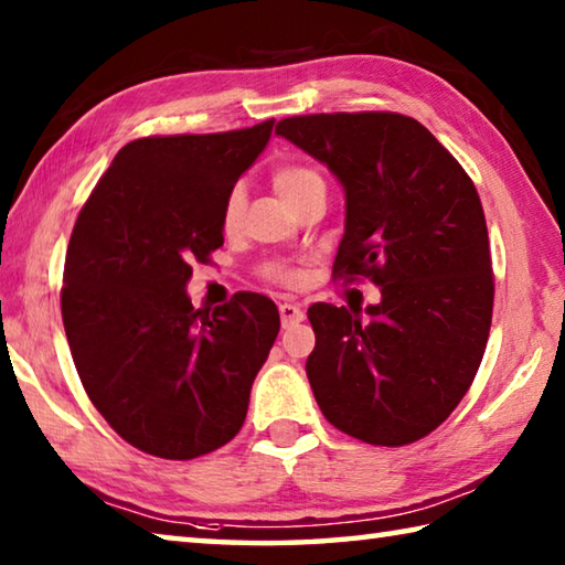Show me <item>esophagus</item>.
Here are the masks:
<instances>
[{"label":"esophagus","instance_id":"esophagus-1","mask_svg":"<svg viewBox=\"0 0 565 565\" xmlns=\"http://www.w3.org/2000/svg\"><path fill=\"white\" fill-rule=\"evenodd\" d=\"M279 313H281V327L284 329H289V327H294V323L303 321V309H301V306H296V303H281Z\"/></svg>","mask_w":565,"mask_h":565}]
</instances>
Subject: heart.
<instances>
[{
    "label": "heart",
    "mask_w": 565,
    "mask_h": 565,
    "mask_svg": "<svg viewBox=\"0 0 565 565\" xmlns=\"http://www.w3.org/2000/svg\"><path fill=\"white\" fill-rule=\"evenodd\" d=\"M317 181H321V177L317 174V171L299 167V164H284V167H279V169L274 171V189L279 191V196L284 199L286 204H291L294 199L299 196L303 189H309L311 184H317ZM242 212H244V189L242 186H234L226 194V202H224V214H222L224 228H228V232H232V228L238 224V218H242ZM279 279L291 281L294 276L281 271Z\"/></svg>",
    "instance_id": "obj_1"
}]
</instances>
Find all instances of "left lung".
<instances>
[{
	"label": "left lung",
	"instance_id": "8db88e82",
	"mask_svg": "<svg viewBox=\"0 0 565 565\" xmlns=\"http://www.w3.org/2000/svg\"><path fill=\"white\" fill-rule=\"evenodd\" d=\"M276 134L343 189L333 274L371 276L366 311L309 309L306 376L321 414L374 446H404L451 416L481 366L493 311L489 228L461 164L404 114H311Z\"/></svg>",
	"mask_w": 565,
	"mask_h": 565
}]
</instances>
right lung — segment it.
I'll use <instances>...</instances> for the list:
<instances>
[{
	"label": "right lung",
	"mask_w": 565,
	"mask_h": 565,
	"mask_svg": "<svg viewBox=\"0 0 565 565\" xmlns=\"http://www.w3.org/2000/svg\"><path fill=\"white\" fill-rule=\"evenodd\" d=\"M274 119L224 134L129 141L76 218L62 319L84 391L139 451L189 461L244 426L279 309L238 291L194 309L191 264L224 244V202Z\"/></svg>",
	"instance_id": "add662e5"
}]
</instances>
